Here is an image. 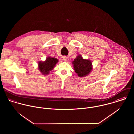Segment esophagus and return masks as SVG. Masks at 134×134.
Here are the masks:
<instances>
[{"mask_svg":"<svg viewBox=\"0 0 134 134\" xmlns=\"http://www.w3.org/2000/svg\"><path fill=\"white\" fill-rule=\"evenodd\" d=\"M63 59L64 60V61H67V60H68V57H66V56H63Z\"/></svg>","mask_w":134,"mask_h":134,"instance_id":"obj_1","label":"esophagus"}]
</instances>
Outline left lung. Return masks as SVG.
Masks as SVG:
<instances>
[{
	"label": "left lung",
	"instance_id": "left-lung-1",
	"mask_svg": "<svg viewBox=\"0 0 134 134\" xmlns=\"http://www.w3.org/2000/svg\"><path fill=\"white\" fill-rule=\"evenodd\" d=\"M74 71L80 77L87 76L92 71V65L91 60L84 59L81 55H78L72 62Z\"/></svg>",
	"mask_w": 134,
	"mask_h": 134
}]
</instances>
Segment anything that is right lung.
<instances>
[{
  "instance_id": "add662e5",
  "label": "right lung",
  "mask_w": 134,
  "mask_h": 134,
  "mask_svg": "<svg viewBox=\"0 0 134 134\" xmlns=\"http://www.w3.org/2000/svg\"><path fill=\"white\" fill-rule=\"evenodd\" d=\"M58 60L56 58L48 57L44 61H41L38 62V70L43 75H48L50 71H52L56 65Z\"/></svg>"
}]
</instances>
